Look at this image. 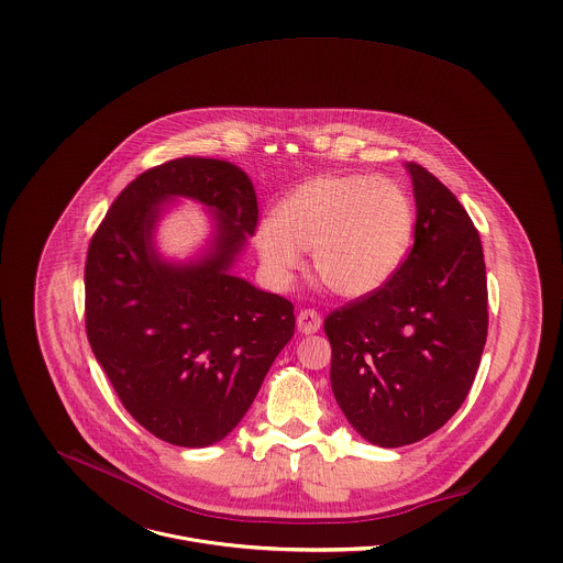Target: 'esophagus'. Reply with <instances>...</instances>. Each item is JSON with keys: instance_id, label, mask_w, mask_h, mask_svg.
I'll return each instance as SVG.
<instances>
[{"instance_id": "34e87169", "label": "esophagus", "mask_w": 563, "mask_h": 563, "mask_svg": "<svg viewBox=\"0 0 563 563\" xmlns=\"http://www.w3.org/2000/svg\"><path fill=\"white\" fill-rule=\"evenodd\" d=\"M322 319L321 314H317L314 310H301L299 317H297V327L301 333L310 335V333H317L321 329Z\"/></svg>"}]
</instances>
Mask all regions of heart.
<instances>
[{
    "instance_id": "1",
    "label": "heart",
    "mask_w": 563,
    "mask_h": 563,
    "mask_svg": "<svg viewBox=\"0 0 563 563\" xmlns=\"http://www.w3.org/2000/svg\"><path fill=\"white\" fill-rule=\"evenodd\" d=\"M416 212L401 184L366 173L319 175L292 188L253 230L255 251L277 282H288L312 251L314 273L338 297L379 292L401 268Z\"/></svg>"
}]
</instances>
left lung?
Returning a JSON list of instances; mask_svg holds the SVG:
<instances>
[{
    "mask_svg": "<svg viewBox=\"0 0 563 563\" xmlns=\"http://www.w3.org/2000/svg\"><path fill=\"white\" fill-rule=\"evenodd\" d=\"M413 246L375 295L324 319L331 390L351 427L395 449L438 431L468 397L487 338L482 239L457 197L405 164Z\"/></svg>",
    "mask_w": 563,
    "mask_h": 563,
    "instance_id": "left-lung-1",
    "label": "left lung"
}]
</instances>
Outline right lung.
Listing matches in <instances>:
<instances>
[{
	"mask_svg": "<svg viewBox=\"0 0 563 563\" xmlns=\"http://www.w3.org/2000/svg\"><path fill=\"white\" fill-rule=\"evenodd\" d=\"M175 198L213 217L209 246L186 263L155 246ZM255 225L257 199L241 166L177 158L128 184L88 244L90 349L132 418L175 446L221 442L295 335V306L232 273Z\"/></svg>",
	"mask_w": 563,
	"mask_h": 563,
	"instance_id": "right-lung-1",
	"label": "right lung"
}]
</instances>
